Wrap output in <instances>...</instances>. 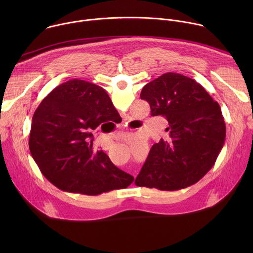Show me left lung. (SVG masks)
Here are the masks:
<instances>
[{
	"label": "left lung",
	"mask_w": 253,
	"mask_h": 253,
	"mask_svg": "<svg viewBox=\"0 0 253 253\" xmlns=\"http://www.w3.org/2000/svg\"><path fill=\"white\" fill-rule=\"evenodd\" d=\"M151 116L168 121L169 137L152 146L135 184L174 191L195 184L212 168L225 140L219 104L195 80L165 73L143 87Z\"/></svg>",
	"instance_id": "8db88e82"
}]
</instances>
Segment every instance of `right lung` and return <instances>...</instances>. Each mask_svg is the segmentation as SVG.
Wrapping results in <instances>:
<instances>
[{
    "mask_svg": "<svg viewBox=\"0 0 253 253\" xmlns=\"http://www.w3.org/2000/svg\"><path fill=\"white\" fill-rule=\"evenodd\" d=\"M118 114L103 88L73 79L43 99L32 118L31 155L61 190L99 195L128 187L134 177L93 148V131Z\"/></svg>",
    "mask_w": 253,
    "mask_h": 253,
    "instance_id": "1",
    "label": "right lung"
}]
</instances>
